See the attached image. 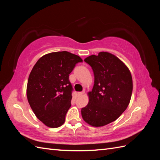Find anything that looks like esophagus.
Masks as SVG:
<instances>
[{
  "mask_svg": "<svg viewBox=\"0 0 160 160\" xmlns=\"http://www.w3.org/2000/svg\"><path fill=\"white\" fill-rule=\"evenodd\" d=\"M84 93V91H82V92H78V96H82V95H83Z\"/></svg>",
  "mask_w": 160,
  "mask_h": 160,
  "instance_id": "esophagus-1",
  "label": "esophagus"
}]
</instances>
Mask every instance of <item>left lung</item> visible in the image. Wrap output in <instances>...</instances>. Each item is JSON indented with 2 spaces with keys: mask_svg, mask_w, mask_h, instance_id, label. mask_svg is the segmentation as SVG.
Wrapping results in <instances>:
<instances>
[{
  "mask_svg": "<svg viewBox=\"0 0 160 160\" xmlns=\"http://www.w3.org/2000/svg\"><path fill=\"white\" fill-rule=\"evenodd\" d=\"M84 61L94 74L93 89L87 93L89 100L81 113L87 124L103 127L116 120L127 109L132 91L131 73L127 65L113 54L102 52Z\"/></svg>",
  "mask_w": 160,
  "mask_h": 160,
  "instance_id": "1",
  "label": "left lung"
}]
</instances>
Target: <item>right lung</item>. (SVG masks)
Here are the masks:
<instances>
[{
	"label": "right lung",
	"mask_w": 160,
	"mask_h": 160,
	"mask_svg": "<svg viewBox=\"0 0 160 160\" xmlns=\"http://www.w3.org/2000/svg\"><path fill=\"white\" fill-rule=\"evenodd\" d=\"M79 62H82L80 56L64 51L44 55L33 66L27 97L37 118L47 127H59L65 121L72 98L69 76Z\"/></svg>",
	"instance_id": "obj_1"
}]
</instances>
